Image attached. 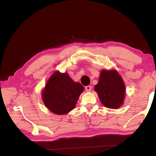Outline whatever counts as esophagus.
Segmentation results:
<instances>
[{"mask_svg": "<svg viewBox=\"0 0 156 156\" xmlns=\"http://www.w3.org/2000/svg\"><path fill=\"white\" fill-rule=\"evenodd\" d=\"M91 89H92V87H91V86H86V87H85V91H87V92L91 91Z\"/></svg>", "mask_w": 156, "mask_h": 156, "instance_id": "34e87169", "label": "esophagus"}]
</instances>
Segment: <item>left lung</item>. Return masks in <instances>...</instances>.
<instances>
[{
	"label": "left lung",
	"instance_id": "left-lung-1",
	"mask_svg": "<svg viewBox=\"0 0 156 156\" xmlns=\"http://www.w3.org/2000/svg\"><path fill=\"white\" fill-rule=\"evenodd\" d=\"M94 89L105 107L118 109L123 104L125 85L115 70H102L98 83L94 87Z\"/></svg>",
	"mask_w": 156,
	"mask_h": 156
}]
</instances>
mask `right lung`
<instances>
[{
    "label": "right lung",
    "instance_id": "1",
    "mask_svg": "<svg viewBox=\"0 0 156 156\" xmlns=\"http://www.w3.org/2000/svg\"><path fill=\"white\" fill-rule=\"evenodd\" d=\"M84 87L72 80L67 73L56 71L49 78L42 97L44 105L58 115L66 114L75 107Z\"/></svg>",
    "mask_w": 156,
    "mask_h": 156
}]
</instances>
